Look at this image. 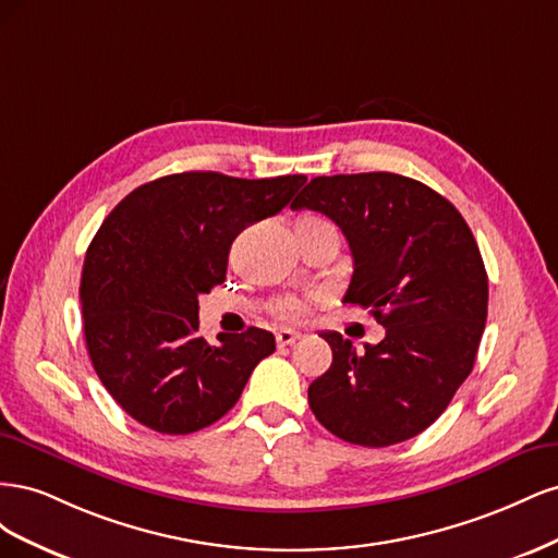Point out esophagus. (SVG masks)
Returning a JSON list of instances; mask_svg holds the SVG:
<instances>
[{"instance_id":"1","label":"esophagus","mask_w":558,"mask_h":558,"mask_svg":"<svg viewBox=\"0 0 558 558\" xmlns=\"http://www.w3.org/2000/svg\"><path fill=\"white\" fill-rule=\"evenodd\" d=\"M300 332H295V330H289V328H283V330H279L277 332V344L279 347H289V344H293L295 340H300Z\"/></svg>"}]
</instances>
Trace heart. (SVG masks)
I'll return each instance as SVG.
<instances>
[{"mask_svg": "<svg viewBox=\"0 0 558 558\" xmlns=\"http://www.w3.org/2000/svg\"><path fill=\"white\" fill-rule=\"evenodd\" d=\"M298 228H328V230H335V226L328 221L326 216H318V214H305L298 218ZM337 232V230H335ZM277 312L279 316L283 318H298L302 312H305V302L302 300H295V298H289V300H281L277 305Z\"/></svg>", "mask_w": 558, "mask_h": 558, "instance_id": "1", "label": "heart"}]
</instances>
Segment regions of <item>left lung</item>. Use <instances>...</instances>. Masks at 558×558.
I'll use <instances>...</instances> for the list:
<instances>
[{
    "mask_svg": "<svg viewBox=\"0 0 558 558\" xmlns=\"http://www.w3.org/2000/svg\"><path fill=\"white\" fill-rule=\"evenodd\" d=\"M291 209L340 226L353 256L344 302L386 328L361 353L320 332L332 363L310 384L314 416L351 445L410 440L447 410L477 359L488 279L465 218L426 183L391 172L316 177Z\"/></svg>",
    "mask_w": 558,
    "mask_h": 558,
    "instance_id": "1",
    "label": "left lung"
}]
</instances>
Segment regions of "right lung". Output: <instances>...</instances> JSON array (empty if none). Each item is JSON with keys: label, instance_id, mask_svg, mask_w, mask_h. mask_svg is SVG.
Wrapping results in <instances>:
<instances>
[{"label": "right lung", "instance_id": "add662e5", "mask_svg": "<svg viewBox=\"0 0 558 558\" xmlns=\"http://www.w3.org/2000/svg\"><path fill=\"white\" fill-rule=\"evenodd\" d=\"M305 174L160 177L118 202L93 238L81 275L86 347L99 381L142 426L189 435L240 400L275 335L248 328L197 337V298L226 279L246 228L279 214Z\"/></svg>", "mask_w": 558, "mask_h": 558}]
</instances>
